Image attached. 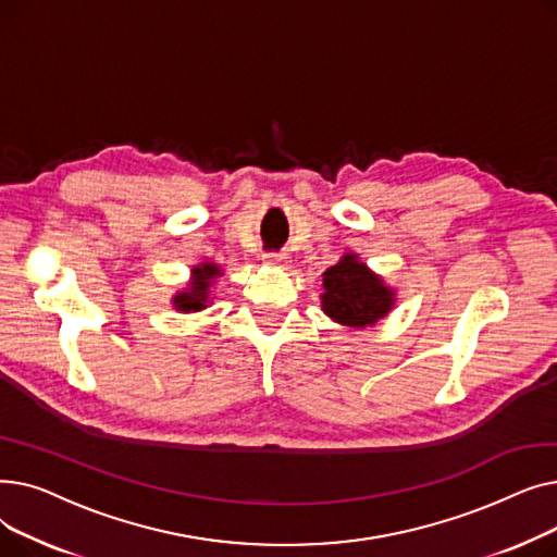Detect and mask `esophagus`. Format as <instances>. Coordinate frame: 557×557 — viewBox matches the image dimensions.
Segmentation results:
<instances>
[{"instance_id":"34e87169","label":"esophagus","mask_w":557,"mask_h":557,"mask_svg":"<svg viewBox=\"0 0 557 557\" xmlns=\"http://www.w3.org/2000/svg\"><path fill=\"white\" fill-rule=\"evenodd\" d=\"M263 261L271 263V267H282L284 269L288 263V257L282 255V252H267V255H263Z\"/></svg>"}]
</instances>
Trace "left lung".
I'll use <instances>...</instances> for the list:
<instances>
[{
    "mask_svg": "<svg viewBox=\"0 0 557 557\" xmlns=\"http://www.w3.org/2000/svg\"><path fill=\"white\" fill-rule=\"evenodd\" d=\"M323 311L345 327L376 325L395 305V290L374 275L355 252L343 255L323 273Z\"/></svg>",
    "mask_w": 557,
    "mask_h": 557,
    "instance_id": "8db88e82",
    "label": "left lung"
}]
</instances>
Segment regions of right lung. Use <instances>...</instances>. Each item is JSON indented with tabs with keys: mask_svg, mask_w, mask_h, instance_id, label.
<instances>
[{
	"mask_svg": "<svg viewBox=\"0 0 557 557\" xmlns=\"http://www.w3.org/2000/svg\"><path fill=\"white\" fill-rule=\"evenodd\" d=\"M221 277V269L212 261H202L200 267L191 269V282L187 284L185 290H178V294L173 296V307L178 311H200L208 307L210 302V286L212 282Z\"/></svg>",
	"mask_w": 557,
	"mask_h": 557,
	"instance_id": "obj_1",
	"label": "right lung"
}]
</instances>
